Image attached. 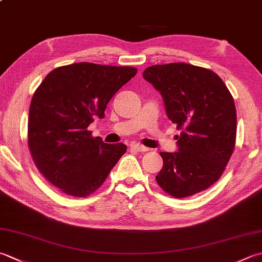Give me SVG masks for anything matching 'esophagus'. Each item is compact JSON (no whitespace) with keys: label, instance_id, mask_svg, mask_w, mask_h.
Listing matches in <instances>:
<instances>
[{"label":"esophagus","instance_id":"34e87169","mask_svg":"<svg viewBox=\"0 0 262 262\" xmlns=\"http://www.w3.org/2000/svg\"><path fill=\"white\" fill-rule=\"evenodd\" d=\"M130 147L133 148V150H135L136 152H146V151H148V147H146L144 145H141V144H137V143L132 144Z\"/></svg>","mask_w":262,"mask_h":262}]
</instances>
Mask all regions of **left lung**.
I'll return each mask as SVG.
<instances>
[{
	"label": "left lung",
	"instance_id": "left-lung-1",
	"mask_svg": "<svg viewBox=\"0 0 262 262\" xmlns=\"http://www.w3.org/2000/svg\"><path fill=\"white\" fill-rule=\"evenodd\" d=\"M143 77L160 92L167 117L181 130L178 151L160 152L159 186L177 199L204 191L223 175L234 151L232 94L213 71L188 63L151 66Z\"/></svg>",
	"mask_w": 262,
	"mask_h": 262
}]
</instances>
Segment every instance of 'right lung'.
<instances>
[{
	"instance_id": "obj_1",
	"label": "right lung",
	"mask_w": 262,
	"mask_h": 262,
	"mask_svg": "<svg viewBox=\"0 0 262 262\" xmlns=\"http://www.w3.org/2000/svg\"><path fill=\"white\" fill-rule=\"evenodd\" d=\"M137 73L133 67L79 62L45 77L29 106L28 146L40 173L68 195L85 198L104 183L126 152L87 130Z\"/></svg>"
}]
</instances>
